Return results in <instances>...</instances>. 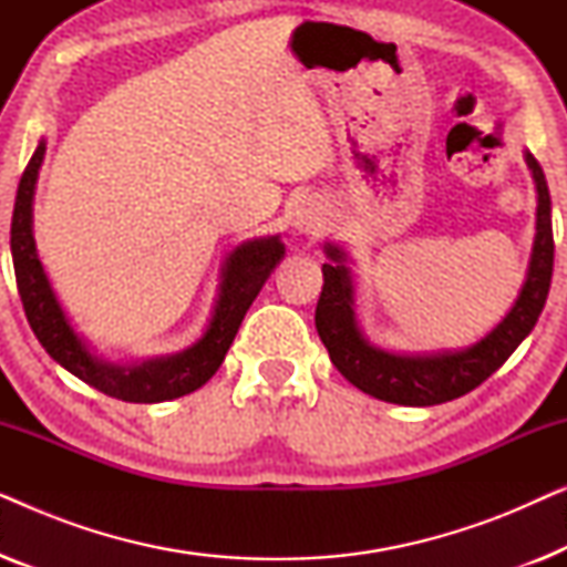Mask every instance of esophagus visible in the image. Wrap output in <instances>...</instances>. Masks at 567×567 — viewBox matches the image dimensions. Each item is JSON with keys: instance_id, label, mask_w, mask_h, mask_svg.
<instances>
[{"instance_id": "34e87169", "label": "esophagus", "mask_w": 567, "mask_h": 567, "mask_svg": "<svg viewBox=\"0 0 567 567\" xmlns=\"http://www.w3.org/2000/svg\"><path fill=\"white\" fill-rule=\"evenodd\" d=\"M293 229L305 237H320L324 229V212L317 204H301L293 214Z\"/></svg>"}]
</instances>
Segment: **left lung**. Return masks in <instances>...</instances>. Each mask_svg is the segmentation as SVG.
I'll use <instances>...</instances> for the list:
<instances>
[{
  "mask_svg": "<svg viewBox=\"0 0 567 567\" xmlns=\"http://www.w3.org/2000/svg\"><path fill=\"white\" fill-rule=\"evenodd\" d=\"M524 159L537 185V235H534L526 281L511 312L483 340L464 351L405 355L371 346L355 320L353 274L346 266L348 255L338 245H324L330 262L322 266L324 284L317 301L315 324L330 361L353 386L394 405H441L483 384L534 330L553 281L555 239L545 173L534 154L526 152Z\"/></svg>",
  "mask_w": 567,
  "mask_h": 567,
  "instance_id": "1",
  "label": "left lung"
}]
</instances>
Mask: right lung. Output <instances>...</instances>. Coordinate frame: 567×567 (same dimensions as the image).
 <instances>
[{
    "mask_svg": "<svg viewBox=\"0 0 567 567\" xmlns=\"http://www.w3.org/2000/svg\"><path fill=\"white\" fill-rule=\"evenodd\" d=\"M43 154L45 142L35 146L33 157L20 177L10 229L14 278H18L22 307H25V317L35 338L41 340L53 361L107 398L123 402H165L196 392L221 367L247 309L260 293L262 284L268 281V276L274 274V268L281 262L286 252L284 243L278 237L250 239L227 255L212 320H208L204 336L190 348L175 355H162V359L126 363V367L103 361L74 332L51 289L43 262L38 258L33 239V196Z\"/></svg>",
    "mask_w": 567,
    "mask_h": 567,
    "instance_id": "obj_1",
    "label": "right lung"
}]
</instances>
